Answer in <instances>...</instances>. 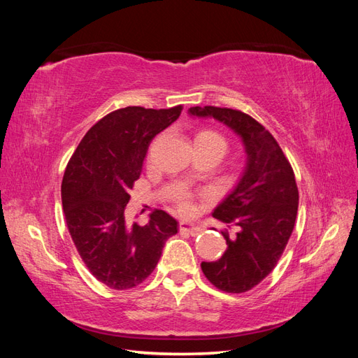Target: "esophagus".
<instances>
[{"mask_svg": "<svg viewBox=\"0 0 358 358\" xmlns=\"http://www.w3.org/2000/svg\"><path fill=\"white\" fill-rule=\"evenodd\" d=\"M179 230H180L182 233H188V234H191V236H199V234L201 233L200 227H199L197 224L189 222V221H180Z\"/></svg>", "mask_w": 358, "mask_h": 358, "instance_id": "34e87169", "label": "esophagus"}]
</instances>
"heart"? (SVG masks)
Listing matches in <instances>:
<instances>
[{"label": "heart", "mask_w": 358, "mask_h": 358, "mask_svg": "<svg viewBox=\"0 0 358 358\" xmlns=\"http://www.w3.org/2000/svg\"><path fill=\"white\" fill-rule=\"evenodd\" d=\"M194 145H196V148L199 149L218 150V152L222 155L227 149L225 138L218 131H215V129H210V128L200 129V131L196 134V138H194ZM176 201L179 206V210L182 212L191 210V201L187 194H180V196L176 199Z\"/></svg>", "instance_id": "heart-1"}]
</instances>
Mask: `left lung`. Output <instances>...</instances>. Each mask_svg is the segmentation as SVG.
Wrapping results in <instances>:
<instances>
[{"label": "left lung", "mask_w": 358, "mask_h": 358, "mask_svg": "<svg viewBox=\"0 0 358 358\" xmlns=\"http://www.w3.org/2000/svg\"><path fill=\"white\" fill-rule=\"evenodd\" d=\"M191 116L213 117L242 138L246 167L234 189L213 210V216L237 227L224 233L227 251L201 263L204 276L225 292H245L272 272L294 229L299 189L294 171L275 137L254 117L215 106H196Z\"/></svg>", "instance_id": "left-lung-1"}]
</instances>
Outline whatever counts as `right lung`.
Here are the masks:
<instances>
[{
  "instance_id": "add662e5",
  "label": "right lung",
  "mask_w": 358,
  "mask_h": 358,
  "mask_svg": "<svg viewBox=\"0 0 358 358\" xmlns=\"http://www.w3.org/2000/svg\"><path fill=\"white\" fill-rule=\"evenodd\" d=\"M180 112L182 106H128L106 115L85 134L64 173L61 197L70 236L90 272L109 288L142 284L178 233V221L164 210H154L143 227L128 224L124 212L150 142Z\"/></svg>"
}]
</instances>
